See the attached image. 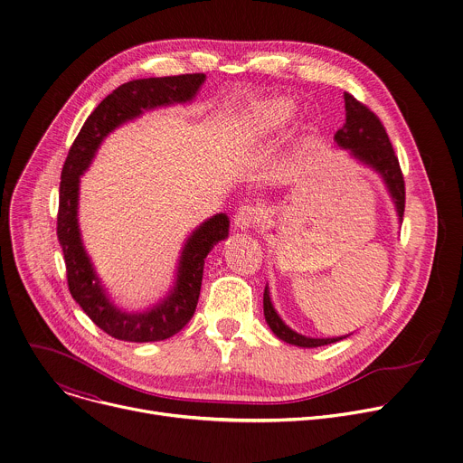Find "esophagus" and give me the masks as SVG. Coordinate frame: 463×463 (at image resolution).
<instances>
[{"label":"esophagus","instance_id":"esophagus-1","mask_svg":"<svg viewBox=\"0 0 463 463\" xmlns=\"http://www.w3.org/2000/svg\"><path fill=\"white\" fill-rule=\"evenodd\" d=\"M261 213L254 205H241L234 214V227L240 231H249L256 223H260Z\"/></svg>","mask_w":463,"mask_h":463}]
</instances>
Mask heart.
<instances>
[{
    "label": "heart",
    "instance_id": "1",
    "mask_svg": "<svg viewBox=\"0 0 463 463\" xmlns=\"http://www.w3.org/2000/svg\"><path fill=\"white\" fill-rule=\"evenodd\" d=\"M295 111V104L288 99H271L263 100L252 108L250 118L252 124L261 134H269V131L286 124Z\"/></svg>",
    "mask_w": 463,
    "mask_h": 463
}]
</instances>
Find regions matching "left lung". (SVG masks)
<instances>
[{"label": "left lung", "mask_w": 463, "mask_h": 463, "mask_svg": "<svg viewBox=\"0 0 463 463\" xmlns=\"http://www.w3.org/2000/svg\"><path fill=\"white\" fill-rule=\"evenodd\" d=\"M345 108H346V122L337 131L334 141L339 148L346 150L352 159H355L357 163L379 174V177L383 179L392 197L395 213H398V218L402 223L403 213H405V181L400 168V161L393 154L384 126L381 124L375 113H372L364 104L355 100L350 93H345ZM263 315H266V322L271 327V332L280 341L298 348H317V346L332 345L350 337V335H341V337L317 339V337H306L302 334H297L295 329H291L277 313L271 302L268 284H266V291H263Z\"/></svg>", "instance_id": "left-lung-1"}]
</instances>
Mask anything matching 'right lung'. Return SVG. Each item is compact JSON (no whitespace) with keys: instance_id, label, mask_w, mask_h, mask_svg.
<instances>
[{"instance_id":"add662e5","label":"right lung","mask_w":463,"mask_h":463,"mask_svg":"<svg viewBox=\"0 0 463 463\" xmlns=\"http://www.w3.org/2000/svg\"><path fill=\"white\" fill-rule=\"evenodd\" d=\"M205 75L141 79L118 86L84 122L61 168L56 234L63 252L71 297L104 332L126 343H156L175 335L192 318L200 298L205 258L213 247L229 236V218L220 213L195 227L181 249L174 284L168 293L145 311L118 307L84 247L79 225L80 177L91 166L104 139L118 126L145 111L186 104L195 99Z\"/></svg>"}]
</instances>
